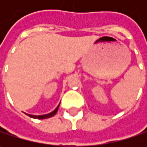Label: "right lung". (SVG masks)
Segmentation results:
<instances>
[{"instance_id":"obj_1","label":"right lung","mask_w":147,"mask_h":147,"mask_svg":"<svg viewBox=\"0 0 147 147\" xmlns=\"http://www.w3.org/2000/svg\"><path fill=\"white\" fill-rule=\"evenodd\" d=\"M59 104L58 105V106L55 109V110L52 111V112H51V113H49V114H47V115H28V114H26V115H28L29 116V117H31V118H33V119H47V118H51V117H52L54 116L56 113H57V111H58V108H59Z\"/></svg>"}]
</instances>
